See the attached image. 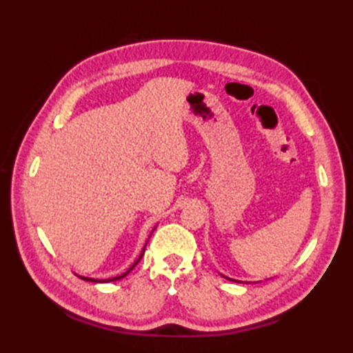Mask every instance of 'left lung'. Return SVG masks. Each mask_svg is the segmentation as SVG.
I'll return each instance as SVG.
<instances>
[{
  "instance_id": "1",
  "label": "left lung",
  "mask_w": 353,
  "mask_h": 353,
  "mask_svg": "<svg viewBox=\"0 0 353 353\" xmlns=\"http://www.w3.org/2000/svg\"><path fill=\"white\" fill-rule=\"evenodd\" d=\"M228 279H229V277H228Z\"/></svg>"
}]
</instances>
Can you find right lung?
Returning a JSON list of instances; mask_svg holds the SVG:
<instances>
[{
	"label": "right lung",
	"mask_w": 353,
	"mask_h": 353,
	"mask_svg": "<svg viewBox=\"0 0 353 353\" xmlns=\"http://www.w3.org/2000/svg\"><path fill=\"white\" fill-rule=\"evenodd\" d=\"M145 245H147V244H145ZM145 245H144V249H142V253L139 254V258H138L137 261H134V264H133V265H132L129 270H127L125 273L119 274V276H115V277H110V279H92V277H85V276H80V279H83V281H89V282H114V281H118V279H123V277H124V276H127V274H129V273L132 272V270L134 268V265H137L138 262L141 261L142 254H144V252H145Z\"/></svg>",
	"instance_id": "obj_1"
}]
</instances>
